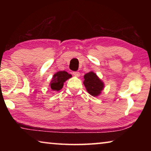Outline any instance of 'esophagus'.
<instances>
[{
	"label": "esophagus",
	"mask_w": 151,
	"mask_h": 151,
	"mask_svg": "<svg viewBox=\"0 0 151 151\" xmlns=\"http://www.w3.org/2000/svg\"><path fill=\"white\" fill-rule=\"evenodd\" d=\"M73 74L74 76H76V77H78V76H80V73H79V72H77V71H76V72H73Z\"/></svg>",
	"instance_id": "34e87169"
}]
</instances>
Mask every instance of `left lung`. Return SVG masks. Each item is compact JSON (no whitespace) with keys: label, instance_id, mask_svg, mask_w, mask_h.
<instances>
[{"label":"left lung","instance_id":"1","mask_svg":"<svg viewBox=\"0 0 151 151\" xmlns=\"http://www.w3.org/2000/svg\"><path fill=\"white\" fill-rule=\"evenodd\" d=\"M83 84L88 93L93 96L100 95L104 88L103 81L93 71L85 74Z\"/></svg>","mask_w":151,"mask_h":151}]
</instances>
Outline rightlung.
Listing matches in <instances>:
<instances>
[{
  "label": "right lung",
  "mask_w": 151,
  "mask_h": 151,
  "mask_svg": "<svg viewBox=\"0 0 151 151\" xmlns=\"http://www.w3.org/2000/svg\"><path fill=\"white\" fill-rule=\"evenodd\" d=\"M71 77L72 75L65 70L58 71L53 75L49 86L53 91H59L63 87L64 83Z\"/></svg>",
  "instance_id": "obj_1"
}]
</instances>
